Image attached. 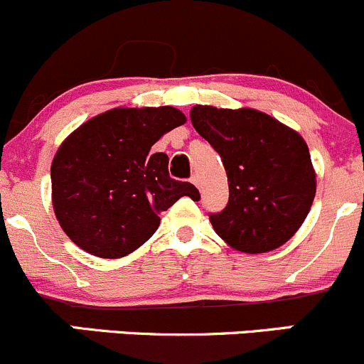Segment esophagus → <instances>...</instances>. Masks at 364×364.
I'll list each match as a JSON object with an SVG mask.
<instances>
[{
  "mask_svg": "<svg viewBox=\"0 0 364 364\" xmlns=\"http://www.w3.org/2000/svg\"><path fill=\"white\" fill-rule=\"evenodd\" d=\"M190 181H192L193 185L197 186V188H200V179H198V176H197V174H193V176H192V179H190Z\"/></svg>",
  "mask_w": 364,
  "mask_h": 364,
  "instance_id": "34e87169",
  "label": "esophagus"
}]
</instances>
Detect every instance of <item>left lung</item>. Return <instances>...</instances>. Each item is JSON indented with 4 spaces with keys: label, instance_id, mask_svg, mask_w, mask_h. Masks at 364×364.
<instances>
[{
    "label": "left lung",
    "instance_id": "8db88e82",
    "mask_svg": "<svg viewBox=\"0 0 364 364\" xmlns=\"http://www.w3.org/2000/svg\"><path fill=\"white\" fill-rule=\"evenodd\" d=\"M190 120L227 171L228 204L209 216L214 232L247 255L288 242L316 197V171L304 137L252 108L197 105Z\"/></svg>",
    "mask_w": 364,
    "mask_h": 364
}]
</instances>
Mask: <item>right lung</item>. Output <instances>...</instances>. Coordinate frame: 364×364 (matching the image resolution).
<instances>
[{
  "instance_id": "add662e5",
  "label": "right lung",
  "mask_w": 364,
  "mask_h": 364,
  "mask_svg": "<svg viewBox=\"0 0 364 364\" xmlns=\"http://www.w3.org/2000/svg\"><path fill=\"white\" fill-rule=\"evenodd\" d=\"M186 117L172 106L113 108L95 114L60 143L52 160V205L64 233L99 258L143 246L159 214L181 197L198 200L192 183L169 178V156L151 146Z\"/></svg>"
}]
</instances>
